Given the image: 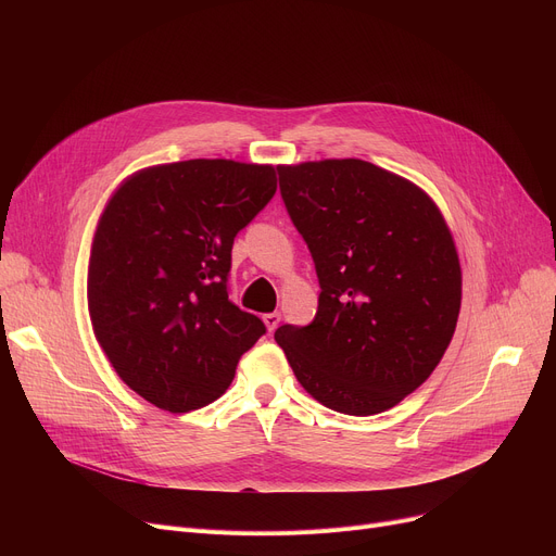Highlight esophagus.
Instances as JSON below:
<instances>
[{
    "instance_id": "34e87169",
    "label": "esophagus",
    "mask_w": 556,
    "mask_h": 556,
    "mask_svg": "<svg viewBox=\"0 0 556 556\" xmlns=\"http://www.w3.org/2000/svg\"><path fill=\"white\" fill-rule=\"evenodd\" d=\"M279 323H281V315L275 311V313H266L263 315V325H266V329L273 333L277 327H279Z\"/></svg>"
}]
</instances>
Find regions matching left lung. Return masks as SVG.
Instances as JSON below:
<instances>
[{
	"label": "left lung",
	"instance_id": "1",
	"mask_svg": "<svg viewBox=\"0 0 556 556\" xmlns=\"http://www.w3.org/2000/svg\"><path fill=\"white\" fill-rule=\"evenodd\" d=\"M277 170L323 293L308 327L283 325L275 340L315 401L354 417L386 413L426 381L455 333L453 233L421 187L371 162Z\"/></svg>",
	"mask_w": 556,
	"mask_h": 556
}]
</instances>
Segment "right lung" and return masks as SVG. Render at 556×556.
<instances>
[{
  "instance_id": "add662e5",
  "label": "right lung",
  "mask_w": 556,
  "mask_h": 556,
  "mask_svg": "<svg viewBox=\"0 0 556 556\" xmlns=\"http://www.w3.org/2000/svg\"><path fill=\"white\" fill-rule=\"evenodd\" d=\"M270 164L187 160L141 168L99 218L87 308L122 381L168 413L216 401L261 319L229 302L233 237L270 202Z\"/></svg>"
}]
</instances>
